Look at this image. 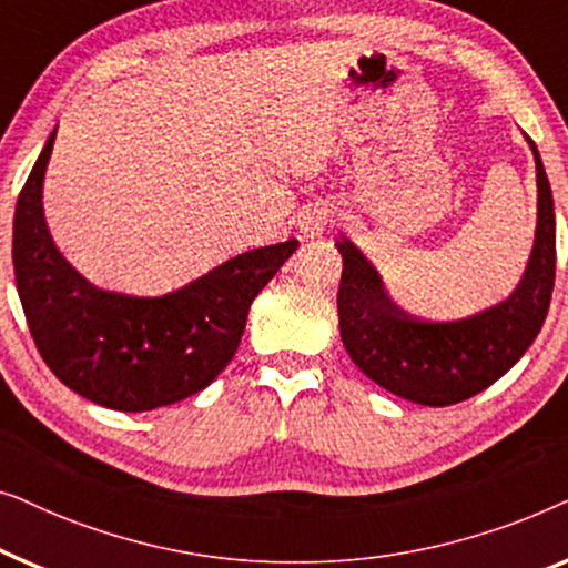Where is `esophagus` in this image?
<instances>
[{"mask_svg": "<svg viewBox=\"0 0 568 568\" xmlns=\"http://www.w3.org/2000/svg\"><path fill=\"white\" fill-rule=\"evenodd\" d=\"M325 224H328V214L323 209H310V212L300 216V232L305 237H321Z\"/></svg>", "mask_w": 568, "mask_h": 568, "instance_id": "esophagus-1", "label": "esophagus"}]
</instances>
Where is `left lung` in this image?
Wrapping results in <instances>:
<instances>
[{"label":"left lung","mask_w":568,"mask_h":568,"mask_svg":"<svg viewBox=\"0 0 568 568\" xmlns=\"http://www.w3.org/2000/svg\"><path fill=\"white\" fill-rule=\"evenodd\" d=\"M535 158L538 222L530 258L509 297L460 321L429 323L395 305L379 271L352 240L336 243L344 271L338 328L348 356L372 383L418 406H453L507 375L538 338L556 278L554 193L540 152Z\"/></svg>","instance_id":"1"}]
</instances>
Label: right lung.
<instances>
[{"label":"right lung","instance_id":"1","mask_svg":"<svg viewBox=\"0 0 568 568\" xmlns=\"http://www.w3.org/2000/svg\"><path fill=\"white\" fill-rule=\"evenodd\" d=\"M57 129L45 139L12 222V266L30 336L49 369L98 406L142 414L220 377L243 338L247 310L297 240L253 247L160 297L90 284L53 243L43 181Z\"/></svg>","mask_w":568,"mask_h":568}]
</instances>
